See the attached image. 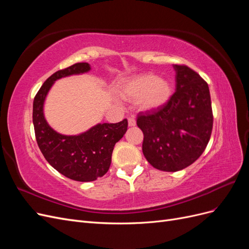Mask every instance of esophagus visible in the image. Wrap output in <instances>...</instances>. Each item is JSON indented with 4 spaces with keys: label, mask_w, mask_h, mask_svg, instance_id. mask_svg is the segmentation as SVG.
<instances>
[{
    "label": "esophagus",
    "mask_w": 249,
    "mask_h": 249,
    "mask_svg": "<svg viewBox=\"0 0 249 249\" xmlns=\"http://www.w3.org/2000/svg\"><path fill=\"white\" fill-rule=\"evenodd\" d=\"M127 123H129V126H134L136 124V120H135V118L132 116L127 118Z\"/></svg>",
    "instance_id": "obj_1"
}]
</instances>
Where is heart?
Wrapping results in <instances>:
<instances>
[{"mask_svg": "<svg viewBox=\"0 0 249 249\" xmlns=\"http://www.w3.org/2000/svg\"><path fill=\"white\" fill-rule=\"evenodd\" d=\"M118 93L124 100H136L142 110H155L170 99L171 85L156 73L146 72L124 81L119 86Z\"/></svg>", "mask_w": 249, "mask_h": 249, "instance_id": "heart-1", "label": "heart"}]
</instances>
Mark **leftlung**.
I'll use <instances>...</instances> for the list:
<instances>
[{
	"label": "left lung",
	"mask_w": 249,
	"mask_h": 249,
	"mask_svg": "<svg viewBox=\"0 0 249 249\" xmlns=\"http://www.w3.org/2000/svg\"><path fill=\"white\" fill-rule=\"evenodd\" d=\"M176 92L163 106L140 113L142 152L153 167L175 172L196 161L213 129V112L207 82L187 65H173Z\"/></svg>",
	"instance_id": "8db88e82"
}]
</instances>
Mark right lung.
<instances>
[{
  "label": "right lung",
  "instance_id": "obj_1",
  "mask_svg": "<svg viewBox=\"0 0 249 249\" xmlns=\"http://www.w3.org/2000/svg\"><path fill=\"white\" fill-rule=\"evenodd\" d=\"M90 71L86 62L76 63L53 73L43 83L33 102L35 137L46 160L64 177L78 182H91L109 170L115 143L127 130V120L117 124H99L74 136L57 133L43 115V104L56 80Z\"/></svg>",
  "mask_w": 249,
  "mask_h": 249
}]
</instances>
